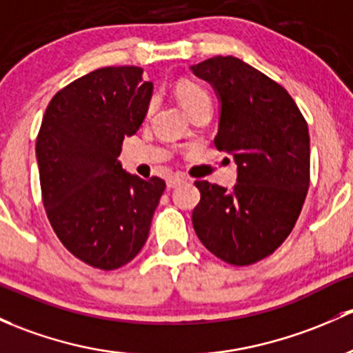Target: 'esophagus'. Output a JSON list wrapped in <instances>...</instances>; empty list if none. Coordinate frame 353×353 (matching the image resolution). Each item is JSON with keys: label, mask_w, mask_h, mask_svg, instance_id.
<instances>
[{"label": "esophagus", "mask_w": 353, "mask_h": 353, "mask_svg": "<svg viewBox=\"0 0 353 353\" xmlns=\"http://www.w3.org/2000/svg\"><path fill=\"white\" fill-rule=\"evenodd\" d=\"M184 181H186V179H184L183 176H170V177H167L165 184H167V188H169V189H174V188L181 186Z\"/></svg>", "instance_id": "1"}]
</instances>
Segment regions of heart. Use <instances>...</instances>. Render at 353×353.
I'll return each mask as SVG.
<instances>
[{
    "label": "heart",
    "instance_id": "heart-1",
    "mask_svg": "<svg viewBox=\"0 0 353 353\" xmlns=\"http://www.w3.org/2000/svg\"><path fill=\"white\" fill-rule=\"evenodd\" d=\"M174 91H176L177 99L183 105V108L191 113L192 110H196L198 106L205 105V103H210V94L201 84H198L196 81L191 79H179L174 86Z\"/></svg>",
    "mask_w": 353,
    "mask_h": 353
}]
</instances>
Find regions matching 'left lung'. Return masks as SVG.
Masks as SVG:
<instances>
[{"mask_svg":"<svg viewBox=\"0 0 353 353\" xmlns=\"http://www.w3.org/2000/svg\"><path fill=\"white\" fill-rule=\"evenodd\" d=\"M221 103L218 150L239 170L232 191L196 181L201 192L192 226L208 250L232 265H250L281 247L298 221L310 188V133L285 89L232 55L192 65Z\"/></svg>","mask_w":353,"mask_h":353,"instance_id":"8db88e82","label":"left lung"}]
</instances>
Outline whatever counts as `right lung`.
Returning a JSON list of instances; mask_svg holds the SVG:
<instances>
[{
	"label": "right lung",
	"mask_w": 353,
	"mask_h": 353,
	"mask_svg": "<svg viewBox=\"0 0 353 353\" xmlns=\"http://www.w3.org/2000/svg\"><path fill=\"white\" fill-rule=\"evenodd\" d=\"M154 84L135 65L96 69L50 99L37 137L42 201L55 235L103 270L128 264L147 242L165 183L125 172V137L145 118Z\"/></svg>",
	"instance_id": "obj_1"
}]
</instances>
